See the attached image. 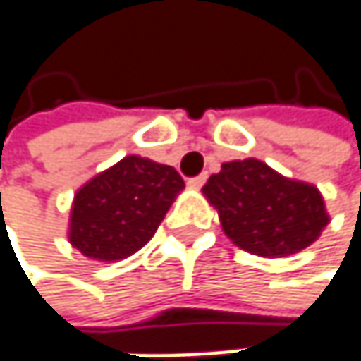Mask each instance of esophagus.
Segmentation results:
<instances>
[{
	"label": "esophagus",
	"instance_id": "esophagus-1",
	"mask_svg": "<svg viewBox=\"0 0 361 361\" xmlns=\"http://www.w3.org/2000/svg\"><path fill=\"white\" fill-rule=\"evenodd\" d=\"M207 178H209L207 173H200V176H196V178H190V180H188V185H190V188H194V190H198V188H202V185H204Z\"/></svg>",
	"mask_w": 361,
	"mask_h": 361
}]
</instances>
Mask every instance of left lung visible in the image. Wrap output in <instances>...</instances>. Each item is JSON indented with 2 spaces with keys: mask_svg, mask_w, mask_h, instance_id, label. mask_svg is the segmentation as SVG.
<instances>
[{
  "mask_svg": "<svg viewBox=\"0 0 361 361\" xmlns=\"http://www.w3.org/2000/svg\"><path fill=\"white\" fill-rule=\"evenodd\" d=\"M224 234L259 257H288L314 245L330 215L320 190L257 159L230 161L202 188Z\"/></svg>",
  "mask_w": 361,
  "mask_h": 361,
  "instance_id": "8db88e82",
  "label": "left lung"
}]
</instances>
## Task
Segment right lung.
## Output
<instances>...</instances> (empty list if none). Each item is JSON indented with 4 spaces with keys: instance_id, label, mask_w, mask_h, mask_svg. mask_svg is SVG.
Instances as JSON below:
<instances>
[{
    "instance_id": "1",
    "label": "right lung",
    "mask_w": 361,
    "mask_h": 361,
    "mask_svg": "<svg viewBox=\"0 0 361 361\" xmlns=\"http://www.w3.org/2000/svg\"><path fill=\"white\" fill-rule=\"evenodd\" d=\"M183 188L173 167L129 154L77 190L68 243L96 261L125 259L154 236Z\"/></svg>"
}]
</instances>
